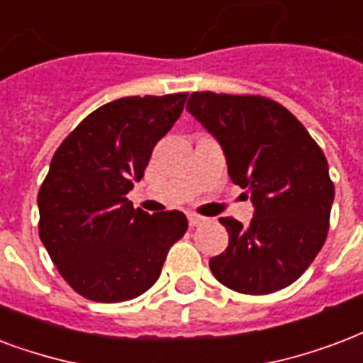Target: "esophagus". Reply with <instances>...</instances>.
I'll list each match as a JSON object with an SVG mask.
<instances>
[{"mask_svg":"<svg viewBox=\"0 0 363 363\" xmlns=\"http://www.w3.org/2000/svg\"><path fill=\"white\" fill-rule=\"evenodd\" d=\"M206 223V218L200 217V215H196V213H188V225L190 226H200Z\"/></svg>","mask_w":363,"mask_h":363,"instance_id":"1","label":"esophagus"}]
</instances>
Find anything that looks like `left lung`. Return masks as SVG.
I'll use <instances>...</instances> for the list:
<instances>
[{
	"mask_svg": "<svg viewBox=\"0 0 363 363\" xmlns=\"http://www.w3.org/2000/svg\"><path fill=\"white\" fill-rule=\"evenodd\" d=\"M186 110L217 138L230 181L251 194L249 226L220 217L228 247L209 261L223 286L267 295L291 286L320 253L335 188L328 160L295 116L264 96L192 93Z\"/></svg>",
	"mask_w": 363,
	"mask_h": 363,
	"instance_id": "left-lung-1",
	"label": "left lung"
}]
</instances>
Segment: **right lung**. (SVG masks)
Returning a JSON list of instances; mask_svg holds the SVG:
<instances>
[{
	"mask_svg": "<svg viewBox=\"0 0 363 363\" xmlns=\"http://www.w3.org/2000/svg\"><path fill=\"white\" fill-rule=\"evenodd\" d=\"M188 93L125 96L96 108L57 148L38 194L40 238L74 291L96 303L143 295L184 236L181 211L148 215L127 200Z\"/></svg>",
	"mask_w": 363,
	"mask_h": 363,
	"instance_id": "add662e5",
	"label": "right lung"
}]
</instances>
